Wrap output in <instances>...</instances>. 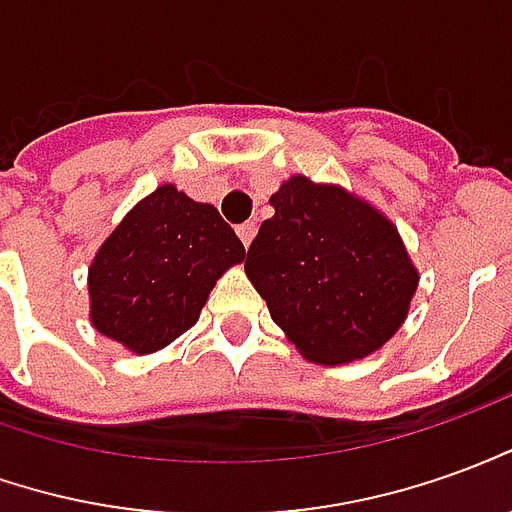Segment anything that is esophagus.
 Returning <instances> with one entry per match:
<instances>
[{
	"label": "esophagus",
	"instance_id": "obj_1",
	"mask_svg": "<svg viewBox=\"0 0 512 512\" xmlns=\"http://www.w3.org/2000/svg\"><path fill=\"white\" fill-rule=\"evenodd\" d=\"M236 234L242 239V245L248 248L250 242H253V236H256V222H242V225L236 228Z\"/></svg>",
	"mask_w": 512,
	"mask_h": 512
}]
</instances>
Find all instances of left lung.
Listing matches in <instances>:
<instances>
[{
    "label": "left lung",
    "instance_id": "1",
    "mask_svg": "<svg viewBox=\"0 0 512 512\" xmlns=\"http://www.w3.org/2000/svg\"><path fill=\"white\" fill-rule=\"evenodd\" d=\"M245 273L303 357L345 365L407 320L418 270L398 228L343 186L292 175L270 197Z\"/></svg>",
    "mask_w": 512,
    "mask_h": 512
}]
</instances>
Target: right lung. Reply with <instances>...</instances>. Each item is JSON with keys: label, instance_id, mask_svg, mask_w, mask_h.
Here are the masks:
<instances>
[{"label": "right lung", "instance_id": "right-lung-1", "mask_svg": "<svg viewBox=\"0 0 512 512\" xmlns=\"http://www.w3.org/2000/svg\"><path fill=\"white\" fill-rule=\"evenodd\" d=\"M239 262L245 245L220 211L164 183L88 267L91 323L133 354H153L195 326L217 278Z\"/></svg>", "mask_w": 512, "mask_h": 512}]
</instances>
